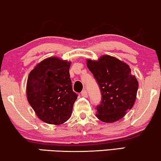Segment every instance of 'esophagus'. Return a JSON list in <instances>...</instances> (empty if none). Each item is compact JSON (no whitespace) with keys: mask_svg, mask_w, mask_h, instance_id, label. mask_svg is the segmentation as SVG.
Instances as JSON below:
<instances>
[{"mask_svg":"<svg viewBox=\"0 0 161 161\" xmlns=\"http://www.w3.org/2000/svg\"><path fill=\"white\" fill-rule=\"evenodd\" d=\"M81 96H82L83 97H85V98H86L87 96H88V93H87V92L86 90H84L81 92Z\"/></svg>","mask_w":161,"mask_h":161,"instance_id":"obj_1","label":"esophagus"}]
</instances>
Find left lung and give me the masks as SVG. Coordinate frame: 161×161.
Instances as JSON below:
<instances>
[{
    "label": "left lung",
    "mask_w": 161,
    "mask_h": 161,
    "mask_svg": "<svg viewBox=\"0 0 161 161\" xmlns=\"http://www.w3.org/2000/svg\"><path fill=\"white\" fill-rule=\"evenodd\" d=\"M86 65L96 79L102 95V103L97 106L96 117L106 123L121 119L134 106L139 86L130 66L107 54L98 60L87 59Z\"/></svg>",
    "instance_id": "obj_1"
}]
</instances>
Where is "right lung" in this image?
Here are the masks:
<instances>
[{
    "mask_svg": "<svg viewBox=\"0 0 161 161\" xmlns=\"http://www.w3.org/2000/svg\"><path fill=\"white\" fill-rule=\"evenodd\" d=\"M70 65L66 59L47 57L37 63L27 77V101L39 119L47 124L62 125L72 114L77 96L71 86Z\"/></svg>",
    "mask_w": 161,
    "mask_h": 161,
    "instance_id": "obj_1",
    "label": "right lung"
}]
</instances>
